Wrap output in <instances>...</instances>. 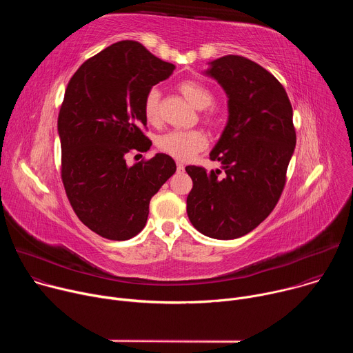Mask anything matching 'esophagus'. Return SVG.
Returning a JSON list of instances; mask_svg holds the SVG:
<instances>
[{
  "label": "esophagus",
  "instance_id": "1",
  "mask_svg": "<svg viewBox=\"0 0 353 353\" xmlns=\"http://www.w3.org/2000/svg\"><path fill=\"white\" fill-rule=\"evenodd\" d=\"M176 166H177V172H180V173H181V172H184V165H183V163L177 162V165H176Z\"/></svg>",
  "mask_w": 353,
  "mask_h": 353
}]
</instances>
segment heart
Listing matches in <instances>:
<instances>
[{
	"label": "heart",
	"mask_w": 353,
	"mask_h": 353,
	"mask_svg": "<svg viewBox=\"0 0 353 353\" xmlns=\"http://www.w3.org/2000/svg\"><path fill=\"white\" fill-rule=\"evenodd\" d=\"M177 90L183 94L187 102L196 110H203L201 120L212 128L221 127L226 120V109L215 105L214 92L204 83L194 79H184L177 83ZM143 113L150 124H159L162 121L161 110V92L157 88L149 89L143 99ZM208 146V138L201 130L190 131H169L158 139V148L166 155L188 161L201 150Z\"/></svg>",
	"instance_id": "1"
}]
</instances>
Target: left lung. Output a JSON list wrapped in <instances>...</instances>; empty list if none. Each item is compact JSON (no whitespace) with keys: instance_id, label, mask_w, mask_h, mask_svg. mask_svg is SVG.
Wrapping results in <instances>:
<instances>
[{"instance_id":"obj_1","label":"left lung","mask_w":353,"mask_h":353,"mask_svg":"<svg viewBox=\"0 0 353 353\" xmlns=\"http://www.w3.org/2000/svg\"><path fill=\"white\" fill-rule=\"evenodd\" d=\"M229 97V120L212 149L222 170L187 166L192 180L187 215L203 234L230 240L256 229L275 208L296 145L293 110L282 83L241 56L211 63Z\"/></svg>"}]
</instances>
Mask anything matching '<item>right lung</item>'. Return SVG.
Here are the masks:
<instances>
[{
    "instance_id": "obj_1",
    "label": "right lung",
    "mask_w": 353,
    "mask_h": 353,
    "mask_svg": "<svg viewBox=\"0 0 353 353\" xmlns=\"http://www.w3.org/2000/svg\"><path fill=\"white\" fill-rule=\"evenodd\" d=\"M174 65L124 40L86 60L72 75L59 113L61 180L70 204L92 232L128 240L145 226L149 203L176 172L166 154L128 166L131 150L152 145L143 99Z\"/></svg>"
}]
</instances>
